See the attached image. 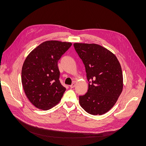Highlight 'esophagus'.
I'll return each instance as SVG.
<instances>
[{
  "mask_svg": "<svg viewBox=\"0 0 146 146\" xmlns=\"http://www.w3.org/2000/svg\"><path fill=\"white\" fill-rule=\"evenodd\" d=\"M74 86H75V83H72V85L70 86V88H73Z\"/></svg>",
  "mask_w": 146,
  "mask_h": 146,
  "instance_id": "obj_1",
  "label": "esophagus"
}]
</instances>
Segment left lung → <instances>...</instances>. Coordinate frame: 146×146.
I'll return each mask as SVG.
<instances>
[{
    "label": "left lung",
    "mask_w": 146,
    "mask_h": 146,
    "mask_svg": "<svg viewBox=\"0 0 146 146\" xmlns=\"http://www.w3.org/2000/svg\"><path fill=\"white\" fill-rule=\"evenodd\" d=\"M73 45L85 65L89 82L88 92L79 96L80 105L90 114H104L115 104L123 89L119 61L112 52L98 44Z\"/></svg>",
    "instance_id": "1"
}]
</instances>
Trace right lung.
I'll return each mask as SVG.
<instances>
[{
	"label": "right lung",
	"mask_w": 146,
	"mask_h": 146,
	"mask_svg": "<svg viewBox=\"0 0 146 146\" xmlns=\"http://www.w3.org/2000/svg\"><path fill=\"white\" fill-rule=\"evenodd\" d=\"M71 42L45 41L31 52L23 64L21 80L25 94L36 108L48 110L59 103L66 88L59 80L57 63Z\"/></svg>",
	"instance_id": "right-lung-1"
}]
</instances>
